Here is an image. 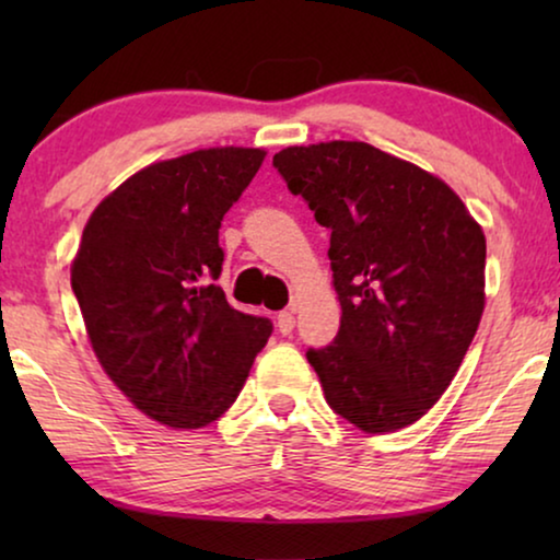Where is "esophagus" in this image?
Here are the masks:
<instances>
[{
	"instance_id": "1",
	"label": "esophagus",
	"mask_w": 560,
	"mask_h": 560,
	"mask_svg": "<svg viewBox=\"0 0 560 560\" xmlns=\"http://www.w3.org/2000/svg\"><path fill=\"white\" fill-rule=\"evenodd\" d=\"M293 328H295V316L290 311H282L278 316V331L282 336H288V334H293Z\"/></svg>"
}]
</instances>
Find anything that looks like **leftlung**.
<instances>
[{
	"label": "left lung",
	"mask_w": 560,
	"mask_h": 560,
	"mask_svg": "<svg viewBox=\"0 0 560 560\" xmlns=\"http://www.w3.org/2000/svg\"><path fill=\"white\" fill-rule=\"evenodd\" d=\"M272 165L331 229L341 326L305 351L326 402L364 433L416 423L479 328L485 232L446 183L366 142L288 148Z\"/></svg>",
	"instance_id": "obj_1"
}]
</instances>
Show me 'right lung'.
I'll return each instance as SVG.
<instances>
[{"instance_id":"right-lung-1","label":"right lung","mask_w":560,"mask_h":560,"mask_svg":"<svg viewBox=\"0 0 560 560\" xmlns=\"http://www.w3.org/2000/svg\"><path fill=\"white\" fill-rule=\"evenodd\" d=\"M252 148L196 150L121 183L91 213L71 288L114 385L158 423L201 428L244 387L272 320L226 303L219 229L262 165Z\"/></svg>"}]
</instances>
